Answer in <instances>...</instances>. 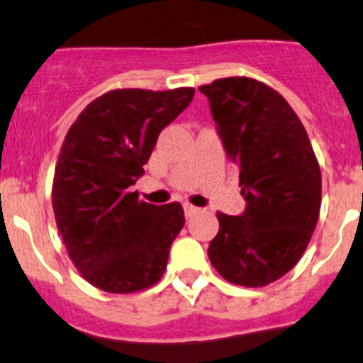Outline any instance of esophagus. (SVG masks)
<instances>
[{"mask_svg": "<svg viewBox=\"0 0 363 363\" xmlns=\"http://www.w3.org/2000/svg\"><path fill=\"white\" fill-rule=\"evenodd\" d=\"M198 212H200V208H198V207H193V205H184V213H186V217H188V219H189V217H193L194 213H198Z\"/></svg>", "mask_w": 363, "mask_h": 363, "instance_id": "obj_1", "label": "esophagus"}]
</instances>
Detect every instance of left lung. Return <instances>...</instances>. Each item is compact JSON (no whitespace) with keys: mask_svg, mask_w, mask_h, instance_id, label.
Listing matches in <instances>:
<instances>
[{"mask_svg":"<svg viewBox=\"0 0 363 363\" xmlns=\"http://www.w3.org/2000/svg\"><path fill=\"white\" fill-rule=\"evenodd\" d=\"M200 91L247 200L242 216L217 212L208 259L224 280L264 287L291 272L310 243L322 203L318 160L299 116L266 83L230 76Z\"/></svg>","mask_w":363,"mask_h":363,"instance_id":"8db88e82","label":"left lung"}]
</instances>
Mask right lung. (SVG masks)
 Masks as SVG:
<instances>
[{
    "label": "right lung",
    "mask_w": 363,
    "mask_h": 363,
    "mask_svg": "<svg viewBox=\"0 0 363 363\" xmlns=\"http://www.w3.org/2000/svg\"><path fill=\"white\" fill-rule=\"evenodd\" d=\"M193 95V86L109 90L66 133L52 184L57 230L74 268L101 291H146L165 273L184 226L182 205H150L132 184Z\"/></svg>",
    "instance_id": "right-lung-1"
}]
</instances>
